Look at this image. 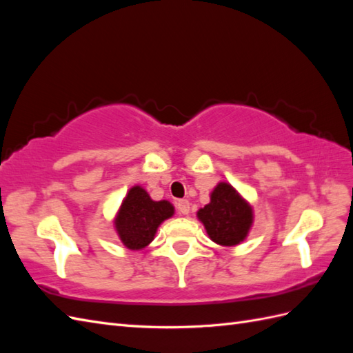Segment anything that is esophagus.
<instances>
[{"mask_svg": "<svg viewBox=\"0 0 353 353\" xmlns=\"http://www.w3.org/2000/svg\"><path fill=\"white\" fill-rule=\"evenodd\" d=\"M176 209L181 215H188L190 213V201L188 200H178L176 201Z\"/></svg>", "mask_w": 353, "mask_h": 353, "instance_id": "1", "label": "esophagus"}]
</instances>
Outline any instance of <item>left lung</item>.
I'll list each match as a JSON object with an SVG mask.
<instances>
[{
    "label": "left lung",
    "mask_w": 353,
    "mask_h": 353,
    "mask_svg": "<svg viewBox=\"0 0 353 353\" xmlns=\"http://www.w3.org/2000/svg\"><path fill=\"white\" fill-rule=\"evenodd\" d=\"M212 241L237 245L248 237L253 223V209L228 183H219L210 193V203L197 212Z\"/></svg>",
    "instance_id": "8db88e82"
}]
</instances>
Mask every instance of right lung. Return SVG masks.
<instances>
[{
	"label": "right lung",
	"instance_id": "add662e5",
	"mask_svg": "<svg viewBox=\"0 0 353 353\" xmlns=\"http://www.w3.org/2000/svg\"><path fill=\"white\" fill-rule=\"evenodd\" d=\"M168 200L154 201L147 191L135 185L128 191L114 218V228L125 248L141 250L150 244L160 223L174 215Z\"/></svg>",
	"mask_w": 353,
	"mask_h": 353
}]
</instances>
